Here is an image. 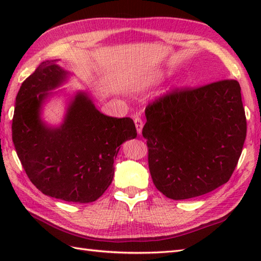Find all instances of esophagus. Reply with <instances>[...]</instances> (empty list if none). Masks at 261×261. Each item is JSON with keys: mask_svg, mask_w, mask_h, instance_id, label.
I'll return each mask as SVG.
<instances>
[{"mask_svg": "<svg viewBox=\"0 0 261 261\" xmlns=\"http://www.w3.org/2000/svg\"><path fill=\"white\" fill-rule=\"evenodd\" d=\"M135 124H136L138 134L140 135L141 132H142V126H143V121H142V119L140 118V116H135Z\"/></svg>", "mask_w": 261, "mask_h": 261, "instance_id": "obj_1", "label": "esophagus"}]
</instances>
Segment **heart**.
I'll list each match as a JSON object with an SVG mask.
<instances>
[{"label":"heart","instance_id":"1","mask_svg":"<svg viewBox=\"0 0 261 261\" xmlns=\"http://www.w3.org/2000/svg\"><path fill=\"white\" fill-rule=\"evenodd\" d=\"M142 85H143V84H142Z\"/></svg>","mask_w":261,"mask_h":261}]
</instances>
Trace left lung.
Here are the masks:
<instances>
[{"label": "left lung", "mask_w": 261, "mask_h": 261, "mask_svg": "<svg viewBox=\"0 0 261 261\" xmlns=\"http://www.w3.org/2000/svg\"><path fill=\"white\" fill-rule=\"evenodd\" d=\"M145 112L149 170L165 196L197 197L230 179L247 136L238 81L173 88Z\"/></svg>", "instance_id": "obj_1"}]
</instances>
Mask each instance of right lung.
<instances>
[{
    "mask_svg": "<svg viewBox=\"0 0 261 261\" xmlns=\"http://www.w3.org/2000/svg\"><path fill=\"white\" fill-rule=\"evenodd\" d=\"M66 71L43 62L22 83L15 98L12 140L27 176L45 195L66 202L96 201L111 185L120 146L135 139L130 118H112L79 93L64 123L48 127L39 113L48 91L59 86Z\"/></svg>",
    "mask_w": 261,
    "mask_h": 261,
    "instance_id": "add662e5",
    "label": "right lung"
}]
</instances>
